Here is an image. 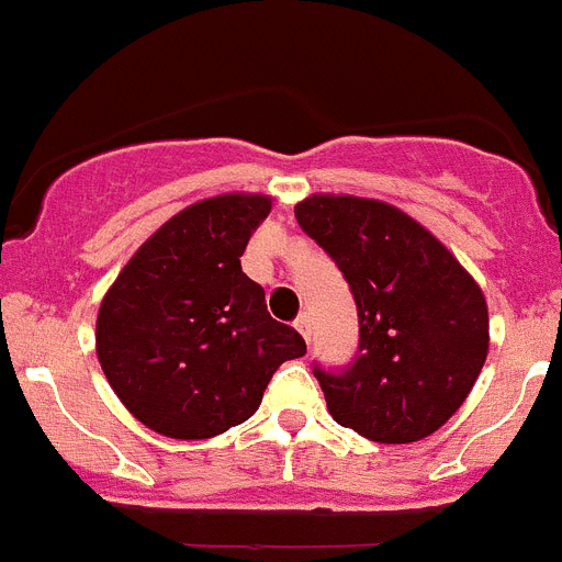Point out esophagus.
Instances as JSON below:
<instances>
[{"label":"esophagus","instance_id":"esophagus-1","mask_svg":"<svg viewBox=\"0 0 562 562\" xmlns=\"http://www.w3.org/2000/svg\"><path fill=\"white\" fill-rule=\"evenodd\" d=\"M295 329L301 331V335H304V340L310 342V335H312V321H310V315H306V312H301V315L295 317Z\"/></svg>","mask_w":562,"mask_h":562}]
</instances>
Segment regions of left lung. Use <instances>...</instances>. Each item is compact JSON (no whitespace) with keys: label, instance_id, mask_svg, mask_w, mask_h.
<instances>
[{"label":"left lung","instance_id":"left-lung-1","mask_svg":"<svg viewBox=\"0 0 562 562\" xmlns=\"http://www.w3.org/2000/svg\"><path fill=\"white\" fill-rule=\"evenodd\" d=\"M295 220L340 267L360 317L355 362L312 369L329 414L380 445L439 430L484 369L481 286L434 233L389 202L312 193Z\"/></svg>","mask_w":562,"mask_h":562}]
</instances>
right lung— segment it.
<instances>
[{
    "label": "right lung",
    "mask_w": 562,
    "mask_h": 562,
    "mask_svg": "<svg viewBox=\"0 0 562 562\" xmlns=\"http://www.w3.org/2000/svg\"><path fill=\"white\" fill-rule=\"evenodd\" d=\"M265 193L193 202L148 236L103 295L95 351L128 414L171 439H211L250 419L304 337L272 321L241 272Z\"/></svg>",
    "instance_id": "1"
}]
</instances>
